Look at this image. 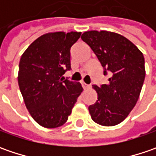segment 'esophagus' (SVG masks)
Wrapping results in <instances>:
<instances>
[{
	"mask_svg": "<svg viewBox=\"0 0 156 156\" xmlns=\"http://www.w3.org/2000/svg\"><path fill=\"white\" fill-rule=\"evenodd\" d=\"M82 87L84 89H88V88H90V86L89 85H87L86 83H84V82H82Z\"/></svg>",
	"mask_w": 156,
	"mask_h": 156,
	"instance_id": "esophagus-1",
	"label": "esophagus"
}]
</instances>
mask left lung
<instances>
[{
	"label": "left lung",
	"mask_w": 156,
	"mask_h": 156,
	"mask_svg": "<svg viewBox=\"0 0 156 156\" xmlns=\"http://www.w3.org/2000/svg\"><path fill=\"white\" fill-rule=\"evenodd\" d=\"M81 39L91 48L104 68L109 71L108 83L93 85L97 93L95 103L88 107L94 122L115 126L124 121L134 108L145 79L144 56L129 39L106 30L84 32Z\"/></svg>",
	"instance_id": "left-lung-1"
}]
</instances>
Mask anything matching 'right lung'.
<instances>
[{"label": "right lung", "instance_id": "obj_1", "mask_svg": "<svg viewBox=\"0 0 156 156\" xmlns=\"http://www.w3.org/2000/svg\"><path fill=\"white\" fill-rule=\"evenodd\" d=\"M81 32H51L28 46L19 63L18 83L27 109L43 128L68 121L83 88L62 76L70 68V48Z\"/></svg>", "mask_w": 156, "mask_h": 156}]
</instances>
